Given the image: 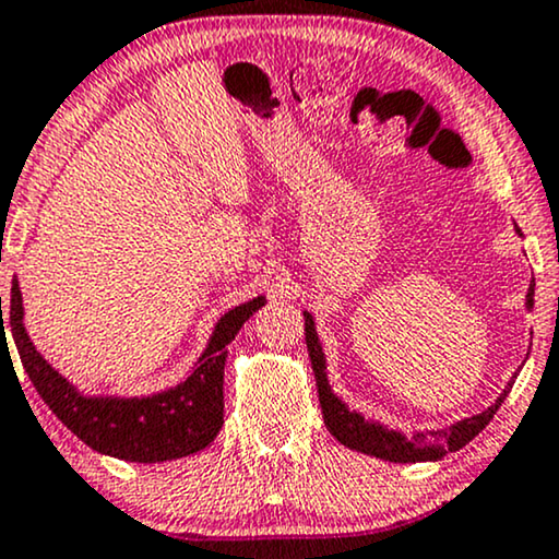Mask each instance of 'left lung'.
Returning a JSON list of instances; mask_svg holds the SVG:
<instances>
[{"instance_id":"8db88e82","label":"left lung","mask_w":559,"mask_h":559,"mask_svg":"<svg viewBox=\"0 0 559 559\" xmlns=\"http://www.w3.org/2000/svg\"><path fill=\"white\" fill-rule=\"evenodd\" d=\"M521 235V229L515 227ZM526 309H534V286H528L526 294ZM304 335H307V350L309 358H312V371L317 379V392H320V405H322V418L324 426L343 447L353 451H361V454L384 459V462L405 464V462H438L449 454V451H459L462 447L475 438L479 430H483L487 423L492 420V415L498 413V407L503 405V400L511 392L513 379L508 381V386L500 392V397L492 402L490 407L483 409L479 415H472V418H464L454 423V426L443 430H426V433L405 436L400 430H392L381 423L366 420L361 413L350 409L345 402L332 392L328 381V361H324V350L320 337H317L314 317L304 312Z\"/></svg>"}]
</instances>
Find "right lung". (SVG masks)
Returning a JSON list of instances; mask_svg holds the SVG:
<instances>
[{"instance_id": "right-lung-1", "label": "right lung", "mask_w": 559, "mask_h": 559, "mask_svg": "<svg viewBox=\"0 0 559 559\" xmlns=\"http://www.w3.org/2000/svg\"><path fill=\"white\" fill-rule=\"evenodd\" d=\"M265 304V296L239 304L218 317L206 350L198 356L193 371L165 392L118 397V394H84L35 350L25 330L23 294L12 278L10 330L20 361L33 386L51 413L76 438L97 454L123 462L157 464L190 456L206 449L224 426V364L227 345ZM4 337V320H2ZM7 343V337H4ZM15 369V366H12Z\"/></svg>"}]
</instances>
